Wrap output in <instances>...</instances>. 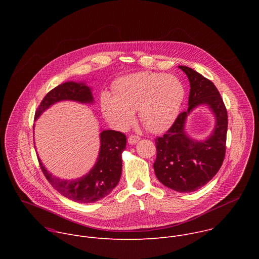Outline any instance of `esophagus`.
Returning <instances> with one entry per match:
<instances>
[{"instance_id":"1","label":"esophagus","mask_w":259,"mask_h":259,"mask_svg":"<svg viewBox=\"0 0 259 259\" xmlns=\"http://www.w3.org/2000/svg\"><path fill=\"white\" fill-rule=\"evenodd\" d=\"M139 140H140V137H139V136H136V135H131V136H129V138H128V142H129L130 144H135V143H137Z\"/></svg>"}]
</instances>
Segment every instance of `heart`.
Wrapping results in <instances>:
<instances>
[{"instance_id": "obj_1", "label": "heart", "mask_w": 259, "mask_h": 259, "mask_svg": "<svg viewBox=\"0 0 259 259\" xmlns=\"http://www.w3.org/2000/svg\"><path fill=\"white\" fill-rule=\"evenodd\" d=\"M114 94L103 92L100 108L105 121L117 130H125L138 110L141 123L152 132L169 128L178 116L184 88L178 78L153 71H138L119 78Z\"/></svg>"}]
</instances>
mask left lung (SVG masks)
I'll list each match as a JSON object with an SVG mask.
<instances>
[{
  "label": "left lung",
  "mask_w": 259,
  "mask_h": 259,
  "mask_svg": "<svg viewBox=\"0 0 259 259\" xmlns=\"http://www.w3.org/2000/svg\"><path fill=\"white\" fill-rule=\"evenodd\" d=\"M190 81L189 108L179 114L171 128L156 141L157 159L154 169L165 187L191 193L209 182L223 165L226 156L228 132L227 108L215 85L195 69L178 66ZM200 105H206L215 118L211 134L204 141H196L185 131L187 116Z\"/></svg>",
  "instance_id": "1"
}]
</instances>
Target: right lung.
<instances>
[{
    "label": "right lung",
    "mask_w": 259,
    "mask_h": 259,
    "mask_svg": "<svg viewBox=\"0 0 259 259\" xmlns=\"http://www.w3.org/2000/svg\"><path fill=\"white\" fill-rule=\"evenodd\" d=\"M64 100L84 104L94 103L92 89L84 82H65L52 89L36 109L34 119L51 105ZM100 149L96 163L84 176L77 179H61L51 174L39 159L41 169L51 186L63 197L77 203H94L112 192L120 181L122 153L126 149V136L114 130H103L99 134Z\"/></svg>",
    "instance_id": "add662e5"
}]
</instances>
